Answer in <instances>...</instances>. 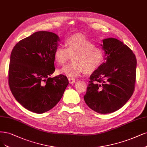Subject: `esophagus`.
<instances>
[{"instance_id": "obj_1", "label": "esophagus", "mask_w": 147, "mask_h": 147, "mask_svg": "<svg viewBox=\"0 0 147 147\" xmlns=\"http://www.w3.org/2000/svg\"><path fill=\"white\" fill-rule=\"evenodd\" d=\"M69 80V83L70 84H74L75 82V80L74 78H68Z\"/></svg>"}]
</instances>
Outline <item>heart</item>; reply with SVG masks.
Listing matches in <instances>:
<instances>
[{"label": "heart", "mask_w": 147, "mask_h": 147, "mask_svg": "<svg viewBox=\"0 0 147 147\" xmlns=\"http://www.w3.org/2000/svg\"><path fill=\"white\" fill-rule=\"evenodd\" d=\"M65 47L59 45L54 52V59L63 65L72 57L73 61L58 70L60 74L69 78L78 77L84 70L92 72L97 69L103 59V50L81 35H74L65 41Z\"/></svg>", "instance_id": "1"}]
</instances>
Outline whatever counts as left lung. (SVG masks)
I'll use <instances>...</instances> for the list:
<instances>
[{"mask_svg":"<svg viewBox=\"0 0 147 147\" xmlns=\"http://www.w3.org/2000/svg\"><path fill=\"white\" fill-rule=\"evenodd\" d=\"M101 45L105 61L90 76L84 100L91 109L104 114L120 109L132 96L137 61L132 50L117 39H104Z\"/></svg>","mask_w":147,"mask_h":147,"instance_id":"obj_1","label":"left lung"}]
</instances>
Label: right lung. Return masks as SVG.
Instances as JSON below:
<instances>
[{
    "instance_id": "obj_1",
    "label": "right lung",
    "mask_w": 147,
    "mask_h": 147,
    "mask_svg": "<svg viewBox=\"0 0 147 147\" xmlns=\"http://www.w3.org/2000/svg\"><path fill=\"white\" fill-rule=\"evenodd\" d=\"M60 41L57 34L40 31L20 41L10 56L8 83L12 94L23 107L42 114L52 109L69 84L55 72V50Z\"/></svg>"
}]
</instances>
